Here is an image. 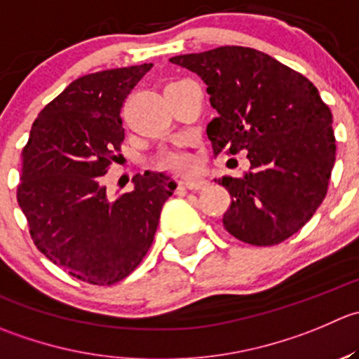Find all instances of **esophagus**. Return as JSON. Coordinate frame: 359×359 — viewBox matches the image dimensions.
Instances as JSON below:
<instances>
[{
    "label": "esophagus",
    "instance_id": "34e87169",
    "mask_svg": "<svg viewBox=\"0 0 359 359\" xmlns=\"http://www.w3.org/2000/svg\"><path fill=\"white\" fill-rule=\"evenodd\" d=\"M182 186L187 187V189H203L207 186V180H201V179H184L182 180Z\"/></svg>",
    "mask_w": 359,
    "mask_h": 359
}]
</instances>
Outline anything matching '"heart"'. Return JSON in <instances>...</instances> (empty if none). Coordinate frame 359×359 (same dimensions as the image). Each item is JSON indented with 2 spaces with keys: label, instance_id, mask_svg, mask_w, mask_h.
<instances>
[{
  "label": "heart",
  "instance_id": "obj_1",
  "mask_svg": "<svg viewBox=\"0 0 359 359\" xmlns=\"http://www.w3.org/2000/svg\"><path fill=\"white\" fill-rule=\"evenodd\" d=\"M159 165L172 170H187L193 165V159L187 152L180 151V149H168L159 156Z\"/></svg>",
  "mask_w": 359,
  "mask_h": 359
}]
</instances>
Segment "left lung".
<instances>
[{
  "instance_id": "obj_1",
  "label": "left lung",
  "mask_w": 359,
  "mask_h": 359,
  "mask_svg": "<svg viewBox=\"0 0 359 359\" xmlns=\"http://www.w3.org/2000/svg\"><path fill=\"white\" fill-rule=\"evenodd\" d=\"M170 62L207 83L217 112L207 126L214 154L247 151L250 161L240 179L217 180L231 196L226 231L263 247L290 238L323 203L335 165L333 117L314 83L249 47L226 45Z\"/></svg>"
}]
</instances>
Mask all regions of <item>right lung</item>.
I'll use <instances>...</instances> for the list:
<instances>
[{"mask_svg":"<svg viewBox=\"0 0 359 359\" xmlns=\"http://www.w3.org/2000/svg\"><path fill=\"white\" fill-rule=\"evenodd\" d=\"M152 65L73 80L34 121L22 151L17 201L34 245L83 283L110 286L140 264L175 191L166 173L133 177L110 200L103 175L124 140L121 109Z\"/></svg>","mask_w":359,"mask_h":359,"instance_id":"add662e5","label":"right lung"}]
</instances>
